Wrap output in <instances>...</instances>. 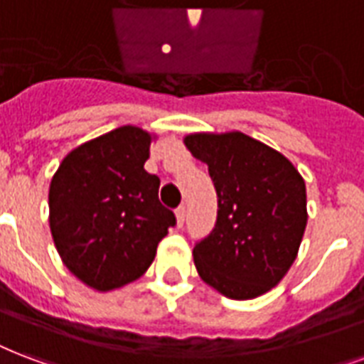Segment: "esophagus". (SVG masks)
Wrapping results in <instances>:
<instances>
[{
	"mask_svg": "<svg viewBox=\"0 0 364 364\" xmlns=\"http://www.w3.org/2000/svg\"><path fill=\"white\" fill-rule=\"evenodd\" d=\"M184 218H186V207L184 205H180L178 209H176V220H178V226L184 224Z\"/></svg>",
	"mask_w": 364,
	"mask_h": 364,
	"instance_id": "34e87169",
	"label": "esophagus"
}]
</instances>
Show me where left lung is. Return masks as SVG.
Wrapping results in <instances>:
<instances>
[{
	"instance_id": "1",
	"label": "left lung",
	"mask_w": 364,
	"mask_h": 364,
	"mask_svg": "<svg viewBox=\"0 0 364 364\" xmlns=\"http://www.w3.org/2000/svg\"><path fill=\"white\" fill-rule=\"evenodd\" d=\"M184 146L209 166L217 224L193 247L205 284L245 301L263 296L294 264L307 226V190L294 163L244 132H196Z\"/></svg>"
}]
</instances>
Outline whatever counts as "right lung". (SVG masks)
<instances>
[{"mask_svg": "<svg viewBox=\"0 0 364 364\" xmlns=\"http://www.w3.org/2000/svg\"><path fill=\"white\" fill-rule=\"evenodd\" d=\"M157 136L119 127L67 153L49 184V228L73 274L97 291L138 280L174 226L144 168Z\"/></svg>", "mask_w": 364, "mask_h": 364, "instance_id": "add662e5", "label": "right lung"}]
</instances>
